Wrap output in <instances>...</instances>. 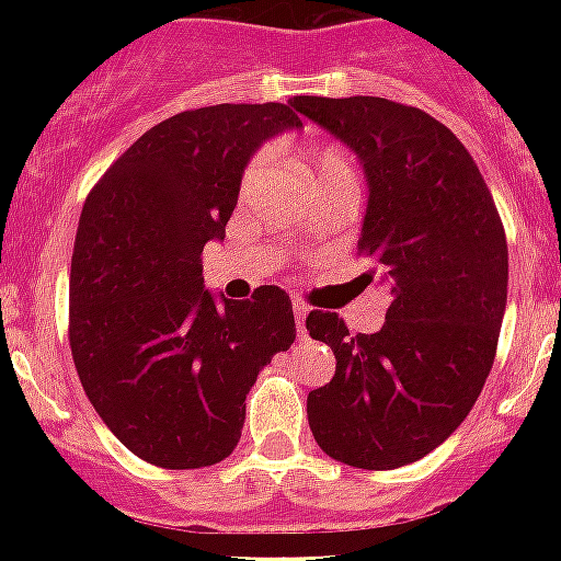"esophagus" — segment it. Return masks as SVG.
<instances>
[{"label":"esophagus","mask_w":561,"mask_h":561,"mask_svg":"<svg viewBox=\"0 0 561 561\" xmlns=\"http://www.w3.org/2000/svg\"><path fill=\"white\" fill-rule=\"evenodd\" d=\"M306 317H308V306L302 299H294V320H297V332L299 337L306 334Z\"/></svg>","instance_id":"1"}]
</instances>
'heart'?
Wrapping results in <instances>:
<instances>
[{"label": "heart", "mask_w": 561, "mask_h": 561, "mask_svg": "<svg viewBox=\"0 0 561 561\" xmlns=\"http://www.w3.org/2000/svg\"><path fill=\"white\" fill-rule=\"evenodd\" d=\"M262 165V157L250 162L244 171V180H253ZM311 174H314V183H341V180L343 183H355V180H352L350 157H346L341 148H320V151L311 153Z\"/></svg>", "instance_id": "b5f03b06"}]
</instances>
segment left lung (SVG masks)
<instances>
[{"label": "left lung", "mask_w": 561, "mask_h": 561, "mask_svg": "<svg viewBox=\"0 0 561 561\" xmlns=\"http://www.w3.org/2000/svg\"><path fill=\"white\" fill-rule=\"evenodd\" d=\"M290 104L358 157V253L390 290L375 334L308 314V334L337 358L332 381L308 392V425L334 460L399 469L443 445L486 383L506 311L504 227L471 153L434 116L373 95Z\"/></svg>", "instance_id": "left-lung-1"}]
</instances>
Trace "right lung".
Here are the masks:
<instances>
[{
  "mask_svg": "<svg viewBox=\"0 0 561 561\" xmlns=\"http://www.w3.org/2000/svg\"><path fill=\"white\" fill-rule=\"evenodd\" d=\"M302 127L290 104H215L145 130L83 203L69 273V346L87 399L127 451L162 469L232 454L244 399L297 325L276 285L203 288L247 162Z\"/></svg>",
  "mask_w": 561,
  "mask_h": 561,
  "instance_id": "add662e5",
  "label": "right lung"
}]
</instances>
